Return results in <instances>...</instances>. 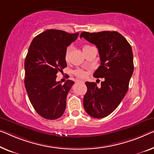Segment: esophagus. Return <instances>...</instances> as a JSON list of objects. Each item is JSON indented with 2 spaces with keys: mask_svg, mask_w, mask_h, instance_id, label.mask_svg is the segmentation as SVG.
Wrapping results in <instances>:
<instances>
[{
  "mask_svg": "<svg viewBox=\"0 0 154 154\" xmlns=\"http://www.w3.org/2000/svg\"><path fill=\"white\" fill-rule=\"evenodd\" d=\"M77 82H80V83H84V81H82V80H77Z\"/></svg>",
  "mask_w": 154,
  "mask_h": 154,
  "instance_id": "obj_1",
  "label": "esophagus"
}]
</instances>
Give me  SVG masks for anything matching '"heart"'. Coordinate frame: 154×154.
I'll return each mask as SVG.
<instances>
[{
    "label": "heart",
    "mask_w": 154,
    "mask_h": 154,
    "mask_svg": "<svg viewBox=\"0 0 154 154\" xmlns=\"http://www.w3.org/2000/svg\"><path fill=\"white\" fill-rule=\"evenodd\" d=\"M90 47L89 45H84L83 47V50L86 49V48ZM72 45H68V46L66 48L65 50V53H64V59L66 61H69L70 59V53L71 51H72ZM74 74L76 75V76L79 77H82L84 78L86 76V72H85L84 70L82 69H77L74 71Z\"/></svg>",
    "instance_id": "1"
}]
</instances>
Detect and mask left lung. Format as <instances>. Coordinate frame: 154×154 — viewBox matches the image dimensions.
Wrapping results in <instances>:
<instances>
[{
    "label": "left lung",
    "instance_id": "1",
    "mask_svg": "<svg viewBox=\"0 0 154 154\" xmlns=\"http://www.w3.org/2000/svg\"><path fill=\"white\" fill-rule=\"evenodd\" d=\"M82 37L95 45L99 51L101 63L93 76L104 78L100 87L95 82H86L84 107L93 118H103L119 106L128 91L134 69L132 48L127 39L116 31L84 32L80 34Z\"/></svg>",
    "mask_w": 154,
    "mask_h": 154
}]
</instances>
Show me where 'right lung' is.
<instances>
[{"label": "right lung", "mask_w": 154, "mask_h": 154, "mask_svg": "<svg viewBox=\"0 0 154 154\" xmlns=\"http://www.w3.org/2000/svg\"><path fill=\"white\" fill-rule=\"evenodd\" d=\"M79 33L48 29L34 38L25 59V86L32 105L43 118L56 120L65 111L66 97L75 82H57V72L67 66L65 50Z\"/></svg>", "instance_id": "1"}]
</instances>
